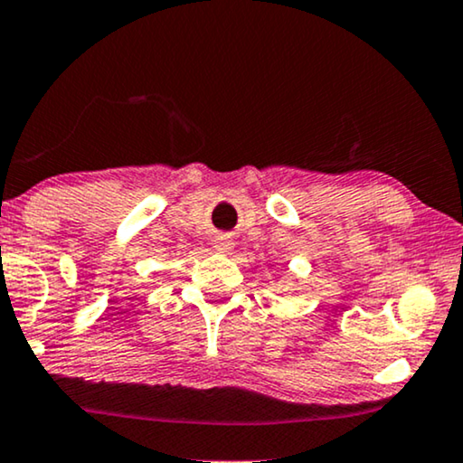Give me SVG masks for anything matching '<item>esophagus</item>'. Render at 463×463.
<instances>
[{
  "instance_id": "esophagus-1",
  "label": "esophagus",
  "mask_w": 463,
  "mask_h": 463,
  "mask_svg": "<svg viewBox=\"0 0 463 463\" xmlns=\"http://www.w3.org/2000/svg\"><path fill=\"white\" fill-rule=\"evenodd\" d=\"M230 249H232V240L227 236H219L214 240V250H219V253H227Z\"/></svg>"
}]
</instances>
